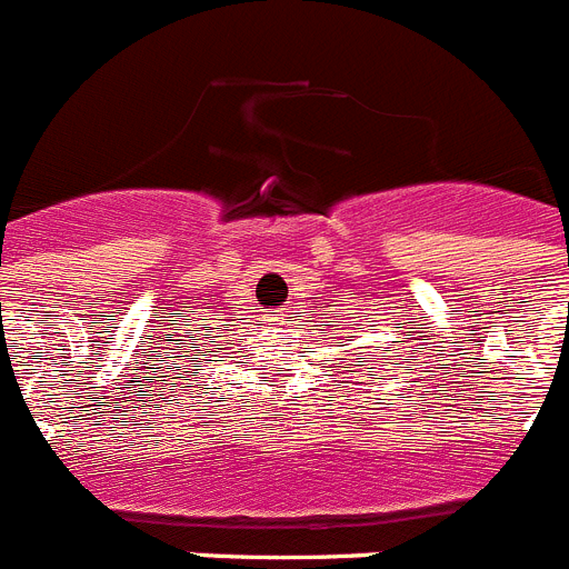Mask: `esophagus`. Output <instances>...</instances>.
<instances>
[{
  "label": "esophagus",
  "mask_w": 569,
  "mask_h": 569,
  "mask_svg": "<svg viewBox=\"0 0 569 569\" xmlns=\"http://www.w3.org/2000/svg\"><path fill=\"white\" fill-rule=\"evenodd\" d=\"M264 321H268V325H276V328H279V325H284V321H288V313H281V310H273V313L264 316Z\"/></svg>",
  "instance_id": "esophagus-1"
}]
</instances>
